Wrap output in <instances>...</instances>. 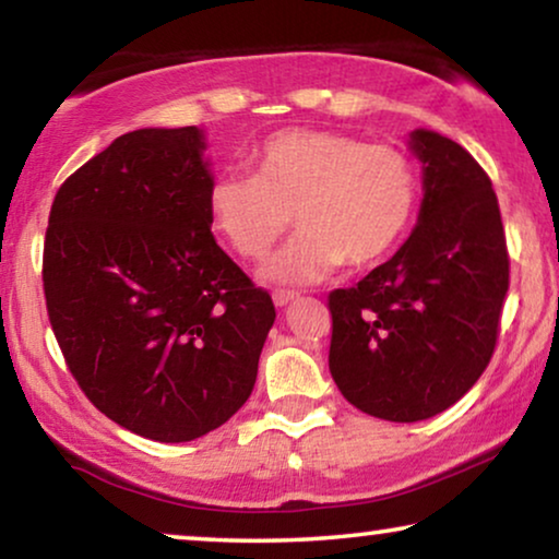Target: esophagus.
Segmentation results:
<instances>
[{
  "mask_svg": "<svg viewBox=\"0 0 559 559\" xmlns=\"http://www.w3.org/2000/svg\"><path fill=\"white\" fill-rule=\"evenodd\" d=\"M272 300H274V305H277V308H287L289 302L297 300V293H289V289H277V293L272 295Z\"/></svg>",
  "mask_w": 559,
  "mask_h": 559,
  "instance_id": "esophagus-1",
  "label": "esophagus"
}]
</instances>
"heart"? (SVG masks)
<instances>
[{"instance_id":"heart-1","label":"heart","mask_w":559,"mask_h":559,"mask_svg":"<svg viewBox=\"0 0 559 559\" xmlns=\"http://www.w3.org/2000/svg\"><path fill=\"white\" fill-rule=\"evenodd\" d=\"M254 173H221L205 209L234 254L262 259L295 221L302 228L264 266L282 285H310L335 266L384 259L415 221L419 173L394 144L331 129H282L254 150Z\"/></svg>"}]
</instances>
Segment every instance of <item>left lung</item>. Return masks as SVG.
<instances>
[{
	"instance_id": "8db88e82",
	"label": "left lung",
	"mask_w": 559,
	"mask_h": 559,
	"mask_svg": "<svg viewBox=\"0 0 559 559\" xmlns=\"http://www.w3.org/2000/svg\"><path fill=\"white\" fill-rule=\"evenodd\" d=\"M425 198L415 231L356 287L333 289L331 366L366 415L417 423L476 384L499 338L509 289L501 211L484 167L461 144L415 129Z\"/></svg>"
}]
</instances>
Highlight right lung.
I'll return each instance as SVG.
<instances>
[{
  "mask_svg": "<svg viewBox=\"0 0 559 559\" xmlns=\"http://www.w3.org/2000/svg\"><path fill=\"white\" fill-rule=\"evenodd\" d=\"M198 127L136 129L52 201L43 289L91 404L157 442L216 430L249 400L274 302L211 234Z\"/></svg>",
  "mask_w": 559,
  "mask_h": 559,
  "instance_id": "add662e5",
  "label": "right lung"
}]
</instances>
